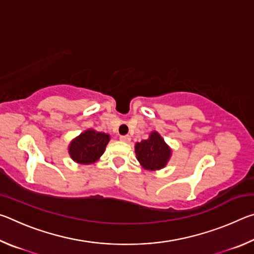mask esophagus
Instances as JSON below:
<instances>
[{"mask_svg":"<svg viewBox=\"0 0 254 254\" xmlns=\"http://www.w3.org/2000/svg\"><path fill=\"white\" fill-rule=\"evenodd\" d=\"M120 140L123 141V142H130L131 136L130 135H121L120 136Z\"/></svg>","mask_w":254,"mask_h":254,"instance_id":"obj_1","label":"esophagus"}]
</instances>
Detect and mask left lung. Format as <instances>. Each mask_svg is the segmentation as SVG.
I'll return each instance as SVG.
<instances>
[{"label": "left lung", "instance_id": "left-lung-1", "mask_svg": "<svg viewBox=\"0 0 254 254\" xmlns=\"http://www.w3.org/2000/svg\"><path fill=\"white\" fill-rule=\"evenodd\" d=\"M135 154L140 165L147 170H159L166 167L171 149L157 131L150 133L147 140L135 143Z\"/></svg>", "mask_w": 254, "mask_h": 254}]
</instances>
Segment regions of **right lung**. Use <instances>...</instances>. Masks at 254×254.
I'll return each instance as SVG.
<instances>
[{"label": "right lung", "instance_id": "add662e5", "mask_svg": "<svg viewBox=\"0 0 254 254\" xmlns=\"http://www.w3.org/2000/svg\"><path fill=\"white\" fill-rule=\"evenodd\" d=\"M109 141V134L89 128L71 141L68 147V152L75 162L89 165L98 160L104 153Z\"/></svg>", "mask_w": 254, "mask_h": 254}]
</instances>
